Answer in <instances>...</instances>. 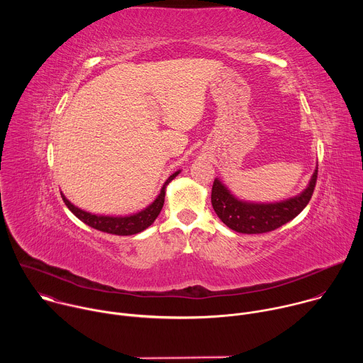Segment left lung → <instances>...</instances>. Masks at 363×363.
<instances>
[{
	"mask_svg": "<svg viewBox=\"0 0 363 363\" xmlns=\"http://www.w3.org/2000/svg\"><path fill=\"white\" fill-rule=\"evenodd\" d=\"M318 179L315 169L308 185L296 196L279 202H250L237 198L218 178L211 192L213 208L218 218L241 234H263L273 231L296 218L313 195Z\"/></svg>",
	"mask_w": 363,
	"mask_h": 363,
	"instance_id": "8db88e82",
	"label": "left lung"
}]
</instances>
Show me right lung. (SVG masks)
<instances>
[{"instance_id": "obj_1", "label": "right lung", "mask_w": 363, "mask_h": 363, "mask_svg": "<svg viewBox=\"0 0 363 363\" xmlns=\"http://www.w3.org/2000/svg\"><path fill=\"white\" fill-rule=\"evenodd\" d=\"M181 172L177 171L174 172L164 184V186L161 188V192L158 194V196L155 198V201L147 205L146 208H143L142 211L136 213V214H130V216H97V214H91L87 213L79 206H76L74 203H72L65 194H62V198L65 201V203L67 205V208L84 224H87L89 227L103 231V233H108V234H116V235H133L138 234L143 230H146L149 225L153 224V221L157 220V217L160 216L162 206H164V201H165V192H167V186L168 184Z\"/></svg>"}]
</instances>
